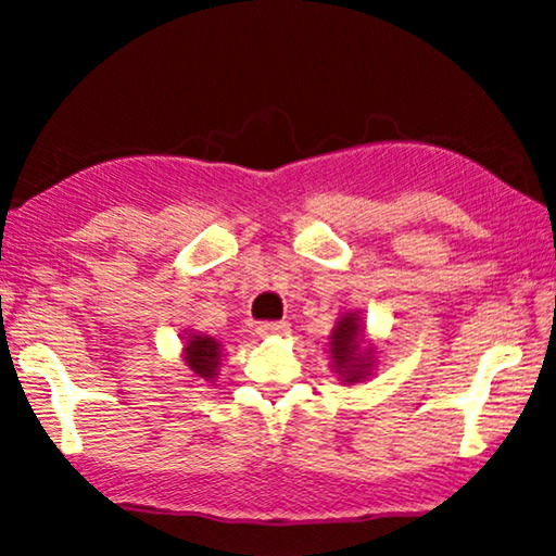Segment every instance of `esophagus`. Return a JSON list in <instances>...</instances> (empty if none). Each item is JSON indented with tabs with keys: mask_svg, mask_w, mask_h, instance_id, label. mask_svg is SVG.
Instances as JSON below:
<instances>
[{
	"mask_svg": "<svg viewBox=\"0 0 556 556\" xmlns=\"http://www.w3.org/2000/svg\"><path fill=\"white\" fill-rule=\"evenodd\" d=\"M257 333L262 338H279L289 333V324L287 321H265L257 326Z\"/></svg>",
	"mask_w": 556,
	"mask_h": 556,
	"instance_id": "esophagus-1",
	"label": "esophagus"
}]
</instances>
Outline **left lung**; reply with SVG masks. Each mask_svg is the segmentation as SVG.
I'll return each mask as SVG.
<instances>
[{"label": "left lung", "instance_id": "left-lung-1", "mask_svg": "<svg viewBox=\"0 0 556 556\" xmlns=\"http://www.w3.org/2000/svg\"><path fill=\"white\" fill-rule=\"evenodd\" d=\"M328 357L331 370L338 375L341 384H361L375 375L378 368V345L365 331L361 312H343L338 316L331 336H328Z\"/></svg>", "mask_w": 556, "mask_h": 556}]
</instances>
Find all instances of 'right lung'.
Listing matches in <instances>:
<instances>
[{"label":"right lung","instance_id":"1","mask_svg":"<svg viewBox=\"0 0 556 556\" xmlns=\"http://www.w3.org/2000/svg\"><path fill=\"white\" fill-rule=\"evenodd\" d=\"M181 357L186 363V368L191 370V378H199L205 382H213L218 378L220 363H223V343L218 338H213L208 333H195V331H186L181 336Z\"/></svg>","mask_w":556,"mask_h":556}]
</instances>
